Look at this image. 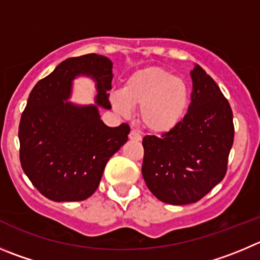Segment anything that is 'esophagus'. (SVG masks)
<instances>
[{
    "label": "esophagus",
    "instance_id": "obj_1",
    "mask_svg": "<svg viewBox=\"0 0 260 260\" xmlns=\"http://www.w3.org/2000/svg\"><path fill=\"white\" fill-rule=\"evenodd\" d=\"M129 138L131 140H133V141H141L142 137H141V133L138 132V131L132 129L129 133Z\"/></svg>",
    "mask_w": 260,
    "mask_h": 260
}]
</instances>
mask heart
I'll list each match as a JSON object with an SVG mask.
<instances>
[{
  "instance_id": "b5f03b06",
  "label": "heart",
  "mask_w": 260,
  "mask_h": 260,
  "mask_svg": "<svg viewBox=\"0 0 260 260\" xmlns=\"http://www.w3.org/2000/svg\"><path fill=\"white\" fill-rule=\"evenodd\" d=\"M110 104L116 113L128 116L140 106L138 118L152 133L172 132L187 114L190 87L182 77L159 67L136 70L125 79L122 89L111 92Z\"/></svg>"
}]
</instances>
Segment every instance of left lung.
I'll return each instance as SVG.
<instances>
[{
  "instance_id": "obj_1",
  "label": "left lung",
  "mask_w": 260,
  "mask_h": 260,
  "mask_svg": "<svg viewBox=\"0 0 260 260\" xmlns=\"http://www.w3.org/2000/svg\"><path fill=\"white\" fill-rule=\"evenodd\" d=\"M191 104L185 119L161 137L145 136L142 176L160 201L200 200L225 176L234 144V115L219 87L200 65L190 72Z\"/></svg>"
}]
</instances>
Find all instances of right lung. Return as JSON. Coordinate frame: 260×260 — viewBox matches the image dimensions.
<instances>
[{
	"label": "right lung",
	"instance_id": "right-lung-1",
	"mask_svg": "<svg viewBox=\"0 0 260 260\" xmlns=\"http://www.w3.org/2000/svg\"><path fill=\"white\" fill-rule=\"evenodd\" d=\"M78 76H88L96 84L94 104L69 101ZM111 60L88 53L60 62L31 89L19 125L20 163L33 186L50 200L89 198L109 159L127 142L129 125L108 127L99 111L111 108Z\"/></svg>",
	"mask_w": 260,
	"mask_h": 260
}]
</instances>
